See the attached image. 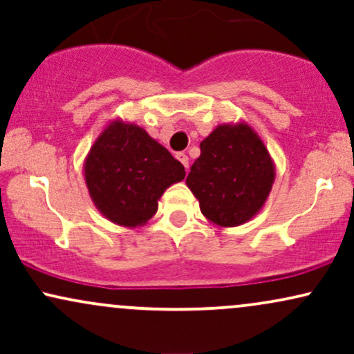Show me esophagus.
Masks as SVG:
<instances>
[{
	"mask_svg": "<svg viewBox=\"0 0 354 354\" xmlns=\"http://www.w3.org/2000/svg\"><path fill=\"white\" fill-rule=\"evenodd\" d=\"M176 158H178V161H180V163H181L183 166H185L186 169H188V166H189V158H188V154H186V153H178Z\"/></svg>",
	"mask_w": 354,
	"mask_h": 354,
	"instance_id": "obj_1",
	"label": "esophagus"
}]
</instances>
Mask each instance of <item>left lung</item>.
Returning <instances> with one entry per match:
<instances>
[{
    "label": "left lung",
    "instance_id": "8db88e82",
    "mask_svg": "<svg viewBox=\"0 0 354 354\" xmlns=\"http://www.w3.org/2000/svg\"><path fill=\"white\" fill-rule=\"evenodd\" d=\"M201 154L186 178L211 225L234 228L261 211L276 168L261 136L246 121L218 124L200 145Z\"/></svg>",
    "mask_w": 354,
    "mask_h": 354
}]
</instances>
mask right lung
I'll list each match as a JSON object with an SVG mask.
<instances>
[{
    "instance_id": "right-lung-1",
    "label": "right lung",
    "mask_w": 354,
    "mask_h": 354,
    "mask_svg": "<svg viewBox=\"0 0 354 354\" xmlns=\"http://www.w3.org/2000/svg\"><path fill=\"white\" fill-rule=\"evenodd\" d=\"M93 205L124 228L143 226L174 183L185 180V166L141 126L116 118L89 148L83 165Z\"/></svg>"
}]
</instances>
